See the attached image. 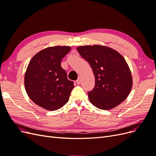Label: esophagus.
I'll use <instances>...</instances> for the list:
<instances>
[{"label":"esophagus","mask_w":156,"mask_h":156,"mask_svg":"<svg viewBox=\"0 0 156 156\" xmlns=\"http://www.w3.org/2000/svg\"><path fill=\"white\" fill-rule=\"evenodd\" d=\"M76 83L77 84H80L81 83V78H78V79L76 81Z\"/></svg>","instance_id":"esophagus-1"}]
</instances>
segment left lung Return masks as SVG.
<instances>
[{
    "label": "left lung",
    "instance_id": "8db88e82",
    "mask_svg": "<svg viewBox=\"0 0 156 156\" xmlns=\"http://www.w3.org/2000/svg\"><path fill=\"white\" fill-rule=\"evenodd\" d=\"M79 53L90 65L95 87L88 92L92 104L102 110L120 105L129 94L133 79L129 66L116 50L100 45L79 46Z\"/></svg>",
    "mask_w": 156,
    "mask_h": 156
}]
</instances>
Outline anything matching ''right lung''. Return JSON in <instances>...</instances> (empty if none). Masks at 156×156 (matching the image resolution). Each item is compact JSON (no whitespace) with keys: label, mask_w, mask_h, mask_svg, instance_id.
<instances>
[{"label":"right lung","mask_w":156,"mask_h":156,"mask_svg":"<svg viewBox=\"0 0 156 156\" xmlns=\"http://www.w3.org/2000/svg\"><path fill=\"white\" fill-rule=\"evenodd\" d=\"M71 50L69 46L49 47L36 53L28 65L25 87L30 100L49 111L62 107L74 87L68 79L61 61Z\"/></svg>","instance_id":"obj_1"}]
</instances>
